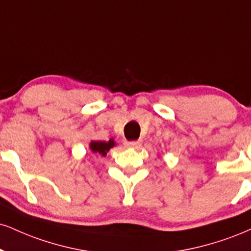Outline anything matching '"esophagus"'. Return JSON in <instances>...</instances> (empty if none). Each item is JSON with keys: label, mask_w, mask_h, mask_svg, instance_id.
<instances>
[{"label": "esophagus", "mask_w": 251, "mask_h": 251, "mask_svg": "<svg viewBox=\"0 0 251 251\" xmlns=\"http://www.w3.org/2000/svg\"><path fill=\"white\" fill-rule=\"evenodd\" d=\"M126 147H129V149H138V147H140V141H125L124 143Z\"/></svg>", "instance_id": "34e87169"}]
</instances>
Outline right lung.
Here are the masks:
<instances>
[{"label": "right lung", "instance_id": "obj_1", "mask_svg": "<svg viewBox=\"0 0 251 251\" xmlns=\"http://www.w3.org/2000/svg\"><path fill=\"white\" fill-rule=\"evenodd\" d=\"M114 146V141L111 139L108 141H92L90 144V149L93 153H98V154H101L102 156L106 155L107 151L111 149V147Z\"/></svg>", "mask_w": 251, "mask_h": 251}]
</instances>
